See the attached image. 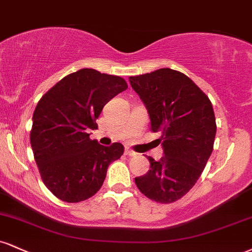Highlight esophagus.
<instances>
[{
  "instance_id": "esophagus-1",
  "label": "esophagus",
  "mask_w": 252,
  "mask_h": 252,
  "mask_svg": "<svg viewBox=\"0 0 252 252\" xmlns=\"http://www.w3.org/2000/svg\"><path fill=\"white\" fill-rule=\"evenodd\" d=\"M124 154H126V156H136L135 151H132V150H130V149H126V150H124Z\"/></svg>"
}]
</instances>
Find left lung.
Returning a JSON list of instances; mask_svg holds the SVG:
<instances>
[{
  "label": "left lung",
  "mask_w": 252,
  "mask_h": 252,
  "mask_svg": "<svg viewBox=\"0 0 252 252\" xmlns=\"http://www.w3.org/2000/svg\"><path fill=\"white\" fill-rule=\"evenodd\" d=\"M144 103L151 130L160 132L164 156L148 157L150 170L135 178L139 191L158 203H172L189 191L213 153L216 118L209 97L187 75L169 68L130 76Z\"/></svg>",
  "instance_id": "obj_1"
}]
</instances>
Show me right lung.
I'll use <instances>...</instances> for the list:
<instances>
[{
  "mask_svg": "<svg viewBox=\"0 0 252 252\" xmlns=\"http://www.w3.org/2000/svg\"><path fill=\"white\" fill-rule=\"evenodd\" d=\"M128 88L120 76L81 69L69 74L39 99L32 115L30 143L45 187L68 203L86 201L101 189L108 166L124 147L92 141L89 129L103 107Z\"/></svg>",
  "mask_w": 252,
  "mask_h": 252,
  "instance_id": "obj_1",
  "label": "right lung"
}]
</instances>
